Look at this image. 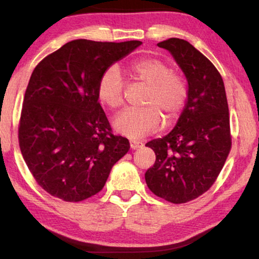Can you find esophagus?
I'll return each instance as SVG.
<instances>
[{
    "label": "esophagus",
    "instance_id": "1",
    "mask_svg": "<svg viewBox=\"0 0 259 259\" xmlns=\"http://www.w3.org/2000/svg\"><path fill=\"white\" fill-rule=\"evenodd\" d=\"M130 144H131V148H132V150H137V148H139V147H141L143 146V143H141V141H139V140H130Z\"/></svg>",
    "mask_w": 259,
    "mask_h": 259
}]
</instances>
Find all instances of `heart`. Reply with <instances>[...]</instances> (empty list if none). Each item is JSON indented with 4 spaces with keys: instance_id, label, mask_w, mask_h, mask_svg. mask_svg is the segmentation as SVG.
<instances>
[{
    "instance_id": "1",
    "label": "heart",
    "mask_w": 259,
    "mask_h": 259,
    "mask_svg": "<svg viewBox=\"0 0 259 259\" xmlns=\"http://www.w3.org/2000/svg\"><path fill=\"white\" fill-rule=\"evenodd\" d=\"M130 75L146 86L141 99L144 107L128 109L116 116L114 127L130 137H141L159 127L161 118L171 125L182 115L189 99V86L178 73L172 72L168 63L157 58H141L131 62ZM125 82L114 66L106 68L98 82L99 99L112 109L123 105Z\"/></svg>"
}]
</instances>
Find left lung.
Listing matches in <instances>:
<instances>
[{
	"instance_id": "8db88e82",
	"label": "left lung",
	"mask_w": 259,
	"mask_h": 259,
	"mask_svg": "<svg viewBox=\"0 0 259 259\" xmlns=\"http://www.w3.org/2000/svg\"><path fill=\"white\" fill-rule=\"evenodd\" d=\"M158 46L183 69L189 99L172 132L146 144L155 162L145 180L155 196L184 204L213 185L231 151L228 99L217 68L190 42L171 37Z\"/></svg>"
}]
</instances>
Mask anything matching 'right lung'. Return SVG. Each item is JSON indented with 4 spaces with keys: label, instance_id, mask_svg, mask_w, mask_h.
Wrapping results in <instances>:
<instances>
[{
    "label": "right lung",
    "instance_id": "1",
    "mask_svg": "<svg viewBox=\"0 0 259 259\" xmlns=\"http://www.w3.org/2000/svg\"><path fill=\"white\" fill-rule=\"evenodd\" d=\"M140 45L74 40L31 73L19 144L36 183L53 197L76 203L100 192L112 166L128 152V139L113 134L98 82L106 68Z\"/></svg>",
    "mask_w": 259,
    "mask_h": 259
}]
</instances>
